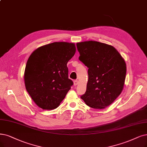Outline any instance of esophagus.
<instances>
[{
    "label": "esophagus",
    "instance_id": "esophagus-1",
    "mask_svg": "<svg viewBox=\"0 0 147 147\" xmlns=\"http://www.w3.org/2000/svg\"><path fill=\"white\" fill-rule=\"evenodd\" d=\"M78 84H79L78 80H74V86H76L77 85H78Z\"/></svg>",
    "mask_w": 147,
    "mask_h": 147
}]
</instances>
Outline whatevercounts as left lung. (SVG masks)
Listing matches in <instances>:
<instances>
[{"instance_id": "obj_1", "label": "left lung", "mask_w": 147, "mask_h": 147, "mask_svg": "<svg viewBox=\"0 0 147 147\" xmlns=\"http://www.w3.org/2000/svg\"><path fill=\"white\" fill-rule=\"evenodd\" d=\"M79 57L88 68L86 90L80 98L95 109L111 105L123 90L127 67L124 59L113 46L96 41L78 43Z\"/></svg>"}]
</instances>
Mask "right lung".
<instances>
[{
    "label": "right lung",
    "instance_id": "add662e5",
    "mask_svg": "<svg viewBox=\"0 0 147 147\" xmlns=\"http://www.w3.org/2000/svg\"><path fill=\"white\" fill-rule=\"evenodd\" d=\"M73 43L53 42L38 48L26 62L24 80L26 91L43 110L58 107L73 85L68 78L67 63L76 53Z\"/></svg>",
    "mask_w": 147,
    "mask_h": 147
}]
</instances>
